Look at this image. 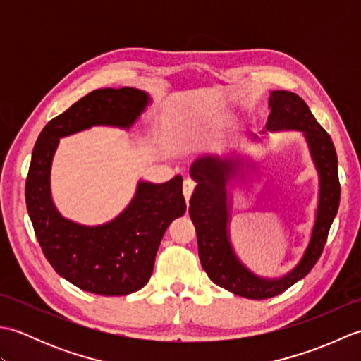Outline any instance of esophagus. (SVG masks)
Segmentation results:
<instances>
[{
    "instance_id": "obj_1",
    "label": "esophagus",
    "mask_w": 361,
    "mask_h": 361,
    "mask_svg": "<svg viewBox=\"0 0 361 361\" xmlns=\"http://www.w3.org/2000/svg\"><path fill=\"white\" fill-rule=\"evenodd\" d=\"M194 188H195V185L192 180H185V183H183V195H185L186 202L190 200V195H192V192H194Z\"/></svg>"
}]
</instances>
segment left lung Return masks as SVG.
Returning <instances> with one entry per match:
<instances>
[{
	"label": "left lung",
	"mask_w": 361,
	"mask_h": 361,
	"mask_svg": "<svg viewBox=\"0 0 361 361\" xmlns=\"http://www.w3.org/2000/svg\"><path fill=\"white\" fill-rule=\"evenodd\" d=\"M270 116L267 132L296 130L301 132L319 178L315 224L307 247L299 262L279 278H264L245 265L235 255L229 235L233 208V186L247 178L256 163L243 153H229L224 158H204L190 167V176L197 188L190 197L189 216L197 231L198 257L203 270L219 287L248 299H267L281 295L301 281L315 267L327 240L329 229L338 212L340 181L338 159L331 136L313 118L301 97L291 91L274 90L268 99ZM251 141L262 142L267 136H251Z\"/></svg>",
	"instance_id": "8db88e82"
}]
</instances>
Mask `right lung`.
<instances>
[{
	"label": "right lung",
	"instance_id": "obj_1",
	"mask_svg": "<svg viewBox=\"0 0 361 361\" xmlns=\"http://www.w3.org/2000/svg\"><path fill=\"white\" fill-rule=\"evenodd\" d=\"M150 102L149 93L137 88L91 91L46 124L32 150L26 206L38 243L54 270L90 293L130 295L149 282L166 229L186 212L183 176L161 185L140 180L119 216L88 226L63 217L54 203L52 158L60 137L96 126L128 130Z\"/></svg>",
	"mask_w": 361,
	"mask_h": 361
}]
</instances>
